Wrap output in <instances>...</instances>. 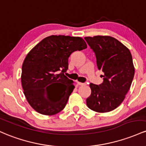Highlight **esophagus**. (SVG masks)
<instances>
[{
  "instance_id": "obj_1",
  "label": "esophagus",
  "mask_w": 146,
  "mask_h": 146,
  "mask_svg": "<svg viewBox=\"0 0 146 146\" xmlns=\"http://www.w3.org/2000/svg\"><path fill=\"white\" fill-rule=\"evenodd\" d=\"M76 83H77V84L79 85V86H85V85H86V83H81V82L78 81H76Z\"/></svg>"
}]
</instances>
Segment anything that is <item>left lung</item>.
<instances>
[{"label": "left lung", "mask_w": 146, "mask_h": 146, "mask_svg": "<svg viewBox=\"0 0 146 146\" xmlns=\"http://www.w3.org/2000/svg\"><path fill=\"white\" fill-rule=\"evenodd\" d=\"M94 51L98 69L104 72L99 86L90 83L91 94L87 106L97 112H108L123 102L135 75V67L130 50L109 36L85 37Z\"/></svg>", "instance_id": "obj_1"}]
</instances>
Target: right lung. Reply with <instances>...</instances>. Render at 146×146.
Wrapping results in <instances>:
<instances>
[{"label": "right lung", "instance_id": "add662e5", "mask_svg": "<svg viewBox=\"0 0 146 146\" xmlns=\"http://www.w3.org/2000/svg\"><path fill=\"white\" fill-rule=\"evenodd\" d=\"M86 48V42L81 37L52 35L27 54L22 65L21 83L26 99L34 110L54 115L64 109L74 88V81L64 74L68 58L72 52Z\"/></svg>", "mask_w": 146, "mask_h": 146}]
</instances>
